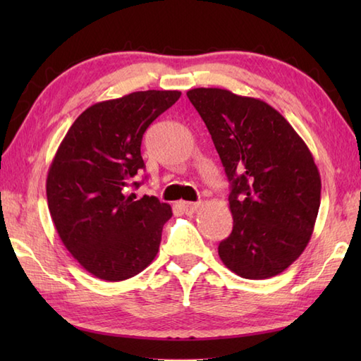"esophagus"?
I'll list each match as a JSON object with an SVG mask.
<instances>
[{
    "label": "esophagus",
    "mask_w": 361,
    "mask_h": 361,
    "mask_svg": "<svg viewBox=\"0 0 361 361\" xmlns=\"http://www.w3.org/2000/svg\"><path fill=\"white\" fill-rule=\"evenodd\" d=\"M181 209L186 214H194L198 208H200V203H194V202H181L180 203Z\"/></svg>",
    "instance_id": "1"
}]
</instances>
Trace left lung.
<instances>
[{
  "instance_id": "8db88e82",
  "label": "left lung",
  "mask_w": 361,
  "mask_h": 361,
  "mask_svg": "<svg viewBox=\"0 0 361 361\" xmlns=\"http://www.w3.org/2000/svg\"><path fill=\"white\" fill-rule=\"evenodd\" d=\"M228 180L233 233L219 245L229 270L268 279L302 255L315 226L321 176L309 147L271 105L221 88H194Z\"/></svg>"
}]
</instances>
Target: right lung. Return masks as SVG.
<instances>
[{"label":"right lung","instance_id":"obj_1","mask_svg":"<svg viewBox=\"0 0 361 361\" xmlns=\"http://www.w3.org/2000/svg\"><path fill=\"white\" fill-rule=\"evenodd\" d=\"M180 96L149 90L97 102L59 145L46 178L51 219L66 250L97 279L133 278L157 256L171 204L136 200L126 188L144 169V132Z\"/></svg>","mask_w":361,"mask_h":361}]
</instances>
